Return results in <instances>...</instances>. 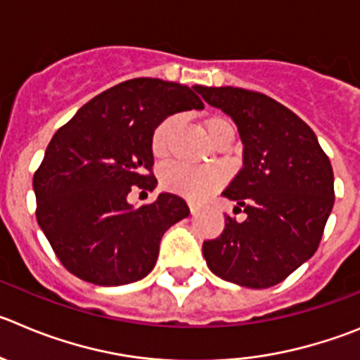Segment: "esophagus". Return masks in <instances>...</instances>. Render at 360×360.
I'll return each mask as SVG.
<instances>
[{
	"label": "esophagus",
	"instance_id": "esophagus-1",
	"mask_svg": "<svg viewBox=\"0 0 360 360\" xmlns=\"http://www.w3.org/2000/svg\"><path fill=\"white\" fill-rule=\"evenodd\" d=\"M189 209H191V212H194V210H196V205H194V203H191V202H189Z\"/></svg>",
	"mask_w": 360,
	"mask_h": 360
}]
</instances>
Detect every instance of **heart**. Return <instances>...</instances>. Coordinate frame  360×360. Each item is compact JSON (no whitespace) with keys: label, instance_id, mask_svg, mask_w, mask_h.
Instances as JSON below:
<instances>
[{"label":"heart","instance_id":"heart-1","mask_svg":"<svg viewBox=\"0 0 360 360\" xmlns=\"http://www.w3.org/2000/svg\"><path fill=\"white\" fill-rule=\"evenodd\" d=\"M176 128V115H167L166 120H162L155 127L150 139L151 155L155 158L162 160V158L167 157ZM203 128H205L207 135H209L214 144H219L226 139L233 141V137H236L233 123L229 117L221 114L207 115L205 120H203ZM160 182L171 193L182 194V196L193 198V200H200V198L207 196V194L212 193L214 189H217L223 184V174L217 169H196V167L184 166V164H173V166H167L162 171Z\"/></svg>","mask_w":360,"mask_h":360}]
</instances>
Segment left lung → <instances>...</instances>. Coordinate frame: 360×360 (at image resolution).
Returning a JSON list of instances; mask_svg holds the SVG:
<instances>
[{"label":"left lung","instance_id":"8db88e82","mask_svg":"<svg viewBox=\"0 0 360 360\" xmlns=\"http://www.w3.org/2000/svg\"><path fill=\"white\" fill-rule=\"evenodd\" d=\"M196 91L236 121L245 144L243 167L223 196L245 209L237 223L203 243L210 271L252 289L288 278L318 250L334 207V171L305 121L262 92L239 87Z\"/></svg>","mask_w":360,"mask_h":360}]
</instances>
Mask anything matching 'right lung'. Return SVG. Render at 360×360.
<instances>
[{
	"label": "right lung",
	"mask_w": 360,
	"mask_h": 360,
	"mask_svg": "<svg viewBox=\"0 0 360 360\" xmlns=\"http://www.w3.org/2000/svg\"><path fill=\"white\" fill-rule=\"evenodd\" d=\"M194 90L157 78L127 80L92 98L53 135L34 174L35 216L69 273L123 285L153 269L164 232L189 216V207L162 193L134 209L127 196L155 187L151 131L167 115L203 108Z\"/></svg>",
	"instance_id": "right-lung-1"
}]
</instances>
